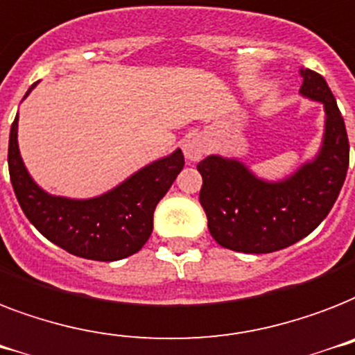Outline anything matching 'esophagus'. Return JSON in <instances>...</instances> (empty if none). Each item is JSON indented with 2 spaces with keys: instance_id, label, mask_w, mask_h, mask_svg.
<instances>
[{
  "instance_id": "obj_1",
  "label": "esophagus",
  "mask_w": 355,
  "mask_h": 355,
  "mask_svg": "<svg viewBox=\"0 0 355 355\" xmlns=\"http://www.w3.org/2000/svg\"><path fill=\"white\" fill-rule=\"evenodd\" d=\"M209 150V139L203 133H192L183 143V154L187 161H200Z\"/></svg>"
}]
</instances>
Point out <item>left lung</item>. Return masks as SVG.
I'll return each instance as SVG.
<instances>
[{"label": "left lung", "instance_id": "1", "mask_svg": "<svg viewBox=\"0 0 355 355\" xmlns=\"http://www.w3.org/2000/svg\"><path fill=\"white\" fill-rule=\"evenodd\" d=\"M299 93L324 107L322 141L311 159L282 180H263L236 157L198 164L200 203L212 238L238 253H273L308 236L328 216L348 170V135L336 97L319 73L300 69Z\"/></svg>", "mask_w": 355, "mask_h": 355}]
</instances>
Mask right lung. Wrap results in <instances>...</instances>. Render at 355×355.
<instances>
[{
	"label": "right lung",
	"instance_id": "1",
	"mask_svg": "<svg viewBox=\"0 0 355 355\" xmlns=\"http://www.w3.org/2000/svg\"><path fill=\"white\" fill-rule=\"evenodd\" d=\"M34 87L36 84L25 97ZM183 164V154L175 148L101 196L84 200L55 196L33 180L21 159L18 115L10 126L8 172L21 211L47 240L87 260L113 262L137 253L152 234L155 207L168 192Z\"/></svg>",
	"mask_w": 355,
	"mask_h": 355
}]
</instances>
